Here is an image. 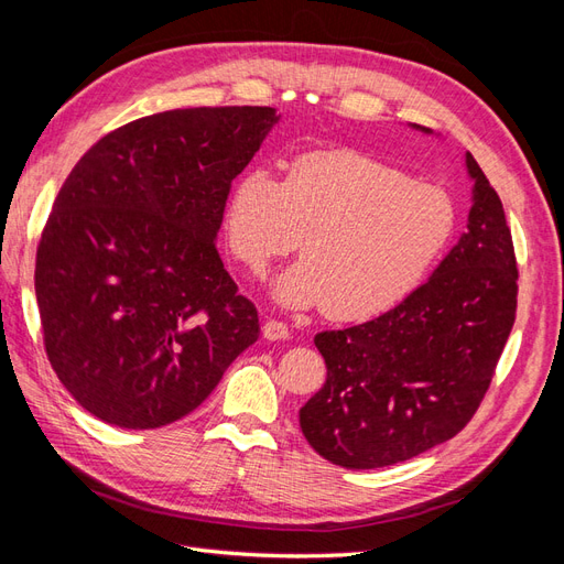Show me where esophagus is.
Returning a JSON list of instances; mask_svg holds the SVG:
<instances>
[{"label": "esophagus", "instance_id": "34e87169", "mask_svg": "<svg viewBox=\"0 0 564 564\" xmlns=\"http://www.w3.org/2000/svg\"><path fill=\"white\" fill-rule=\"evenodd\" d=\"M263 338H268V340H284V338H289V327H286L284 322H280V319H268L263 324Z\"/></svg>", "mask_w": 564, "mask_h": 564}]
</instances>
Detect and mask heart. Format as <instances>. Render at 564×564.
Wrapping results in <instances>:
<instances>
[{"label": "heart", "instance_id": "obj_1", "mask_svg": "<svg viewBox=\"0 0 564 564\" xmlns=\"http://www.w3.org/2000/svg\"><path fill=\"white\" fill-rule=\"evenodd\" d=\"M226 240L251 275L299 247L303 259L272 284L289 308L322 305L340 322L379 317L412 296L456 232L440 185L357 150L308 152L284 181L251 166L226 204Z\"/></svg>", "mask_w": 564, "mask_h": 564}]
</instances>
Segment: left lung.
Listing matches in <instances>:
<instances>
[{"label": "left lung", "instance_id": "obj_1", "mask_svg": "<svg viewBox=\"0 0 564 564\" xmlns=\"http://www.w3.org/2000/svg\"><path fill=\"white\" fill-rule=\"evenodd\" d=\"M464 160L468 230L429 282L379 317L315 336L327 383L301 406L299 423L336 466L383 468L442 445L491 383L516 322L518 265L497 191L470 152Z\"/></svg>", "mask_w": 564, "mask_h": 564}]
</instances>
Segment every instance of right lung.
Listing matches in <instances>:
<instances>
[{"label":"right lung","mask_w":564,"mask_h":564,"mask_svg":"<svg viewBox=\"0 0 564 564\" xmlns=\"http://www.w3.org/2000/svg\"><path fill=\"white\" fill-rule=\"evenodd\" d=\"M275 108H183L115 129L65 178L37 249L48 362L110 425L191 414L259 338L216 251L230 183Z\"/></svg>","instance_id":"right-lung-1"}]
</instances>
